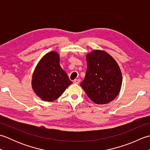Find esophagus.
<instances>
[{
    "label": "esophagus",
    "instance_id": "esophagus-1",
    "mask_svg": "<svg viewBox=\"0 0 150 150\" xmlns=\"http://www.w3.org/2000/svg\"><path fill=\"white\" fill-rule=\"evenodd\" d=\"M73 82H74V83L76 84H79V82H80V79H75Z\"/></svg>",
    "mask_w": 150,
    "mask_h": 150
}]
</instances>
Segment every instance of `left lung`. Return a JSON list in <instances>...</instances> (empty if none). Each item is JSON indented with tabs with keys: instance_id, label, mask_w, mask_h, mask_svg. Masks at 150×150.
<instances>
[{
	"instance_id": "8db88e82",
	"label": "left lung",
	"mask_w": 150,
	"mask_h": 150,
	"mask_svg": "<svg viewBox=\"0 0 150 150\" xmlns=\"http://www.w3.org/2000/svg\"><path fill=\"white\" fill-rule=\"evenodd\" d=\"M88 68L81 87L88 97L97 104L114 100L122 86V77L116 60L104 50H95L87 53Z\"/></svg>"
}]
</instances>
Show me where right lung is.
I'll return each mask as SVG.
<instances>
[{"instance_id": "add662e5", "label": "right lung", "mask_w": 150, "mask_h": 150, "mask_svg": "<svg viewBox=\"0 0 150 150\" xmlns=\"http://www.w3.org/2000/svg\"><path fill=\"white\" fill-rule=\"evenodd\" d=\"M59 62V54L52 51L42 57L34 69L31 87L35 93L44 101L57 99L72 84Z\"/></svg>"}]
</instances>
